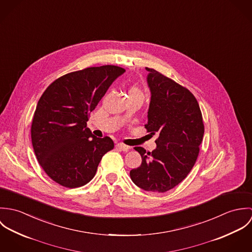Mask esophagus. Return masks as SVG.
Returning a JSON list of instances; mask_svg holds the SVG:
<instances>
[{
  "instance_id": "1",
  "label": "esophagus",
  "mask_w": 252,
  "mask_h": 252,
  "mask_svg": "<svg viewBox=\"0 0 252 252\" xmlns=\"http://www.w3.org/2000/svg\"><path fill=\"white\" fill-rule=\"evenodd\" d=\"M115 146H116V148H119L120 150H123V151H127V150L130 149V146H128L126 144H121V143H118Z\"/></svg>"
}]
</instances>
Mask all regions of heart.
<instances>
[{
  "instance_id": "b5f03b06",
  "label": "heart",
  "mask_w": 252,
  "mask_h": 252,
  "mask_svg": "<svg viewBox=\"0 0 252 252\" xmlns=\"http://www.w3.org/2000/svg\"><path fill=\"white\" fill-rule=\"evenodd\" d=\"M128 96H142V97H144V93H143L142 89L139 86L133 85L128 90Z\"/></svg>"
}]
</instances>
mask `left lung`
Returning <instances> with one entry per match:
<instances>
[{"instance_id":"1","label":"left lung","mask_w":252,"mask_h":252,"mask_svg":"<svg viewBox=\"0 0 252 252\" xmlns=\"http://www.w3.org/2000/svg\"><path fill=\"white\" fill-rule=\"evenodd\" d=\"M146 70L151 100L144 128L150 135L158 134L157 146L151 152L135 147L142 165L133 169L130 177L145 191L163 193L180 184L192 170L205 127L199 104L186 87L154 69Z\"/></svg>"}]
</instances>
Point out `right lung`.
Here are the masks:
<instances>
[{"label":"right lung","mask_w":252,"mask_h":252,"mask_svg":"<svg viewBox=\"0 0 252 252\" xmlns=\"http://www.w3.org/2000/svg\"><path fill=\"white\" fill-rule=\"evenodd\" d=\"M125 72L105 65L55 79L40 96L31 138L36 159L56 183L76 188L95 177L102 157L111 149L109 137L93 136L86 122L113 80Z\"/></svg>","instance_id":"1"}]
</instances>
